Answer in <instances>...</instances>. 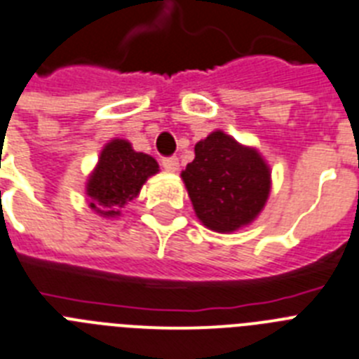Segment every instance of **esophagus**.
<instances>
[{
  "label": "esophagus",
  "mask_w": 359,
  "mask_h": 359,
  "mask_svg": "<svg viewBox=\"0 0 359 359\" xmlns=\"http://www.w3.org/2000/svg\"><path fill=\"white\" fill-rule=\"evenodd\" d=\"M161 165H163V168L167 172H177V170H180V159H177L176 156H172V158H165L163 161H161Z\"/></svg>",
  "instance_id": "1"
}]
</instances>
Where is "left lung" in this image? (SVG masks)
I'll list each match as a JSON object with an SVG mask.
<instances>
[{"mask_svg": "<svg viewBox=\"0 0 359 359\" xmlns=\"http://www.w3.org/2000/svg\"><path fill=\"white\" fill-rule=\"evenodd\" d=\"M194 154V161L182 170V180L196 217L223 234L250 225L267 203L272 187L271 167L258 149L214 130L196 143Z\"/></svg>", "mask_w": 359, "mask_h": 359, "instance_id": "1", "label": "left lung"}]
</instances>
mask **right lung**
Wrapping results in <instances>:
<instances>
[{
	"mask_svg": "<svg viewBox=\"0 0 359 359\" xmlns=\"http://www.w3.org/2000/svg\"><path fill=\"white\" fill-rule=\"evenodd\" d=\"M159 172L152 156L136 152L127 140L114 137L100 152L88 174L85 194L88 207L103 217L121 216V209L140 196L150 176Z\"/></svg>",
	"mask_w": 359,
	"mask_h": 359,
	"instance_id": "1",
	"label": "right lung"
}]
</instances>
